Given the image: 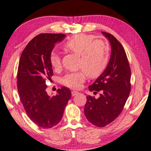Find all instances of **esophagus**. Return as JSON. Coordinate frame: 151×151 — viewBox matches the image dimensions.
I'll list each match as a JSON object with an SVG mask.
<instances>
[{
    "label": "esophagus",
    "mask_w": 151,
    "mask_h": 151,
    "mask_svg": "<svg viewBox=\"0 0 151 151\" xmlns=\"http://www.w3.org/2000/svg\"><path fill=\"white\" fill-rule=\"evenodd\" d=\"M79 92H76V91H72L71 92V95H72V96H75L76 95L78 94Z\"/></svg>",
    "instance_id": "34e87169"
}]
</instances>
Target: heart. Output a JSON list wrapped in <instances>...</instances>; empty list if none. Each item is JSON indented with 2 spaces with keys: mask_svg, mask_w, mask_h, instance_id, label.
I'll return each instance as SVG.
<instances>
[{
  "mask_svg": "<svg viewBox=\"0 0 151 151\" xmlns=\"http://www.w3.org/2000/svg\"><path fill=\"white\" fill-rule=\"evenodd\" d=\"M64 49L80 57L78 67L81 70L67 73L62 79L64 84L70 88H80L86 75L89 78H98L109 61L110 48L108 43L104 39H94L92 35H75L66 41ZM49 61L54 68H58L61 65L60 57L55 51L50 54Z\"/></svg>",
  "mask_w": 151,
  "mask_h": 151,
  "instance_id": "1",
  "label": "heart"
}]
</instances>
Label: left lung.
Wrapping results in <instances>:
<instances>
[{
  "instance_id": "8db88e82",
  "label": "left lung",
  "mask_w": 151,
  "mask_h": 151,
  "mask_svg": "<svg viewBox=\"0 0 151 151\" xmlns=\"http://www.w3.org/2000/svg\"><path fill=\"white\" fill-rule=\"evenodd\" d=\"M102 34L111 45V56L106 70L89 90L100 96H88L84 107L86 117L98 127H104L113 122L122 112L131 90V71L122 45L112 35Z\"/></svg>"
}]
</instances>
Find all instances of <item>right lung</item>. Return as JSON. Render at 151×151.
<instances>
[{"instance_id": "right-lung-1", "label": "right lung", "mask_w": 151, "mask_h": 151, "mask_svg": "<svg viewBox=\"0 0 151 151\" xmlns=\"http://www.w3.org/2000/svg\"><path fill=\"white\" fill-rule=\"evenodd\" d=\"M61 33H42L27 44L20 58L17 88L29 118L38 127L51 128L60 122L71 96L66 87L59 88L56 96L47 94L46 80L53 75L49 57L55 44L65 38Z\"/></svg>"}]
</instances>
